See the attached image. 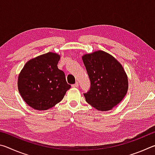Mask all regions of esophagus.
Returning <instances> with one entry per match:
<instances>
[{"instance_id":"esophagus-1","label":"esophagus","mask_w":155,"mask_h":155,"mask_svg":"<svg viewBox=\"0 0 155 155\" xmlns=\"http://www.w3.org/2000/svg\"><path fill=\"white\" fill-rule=\"evenodd\" d=\"M72 87H78V83L77 82L76 83L73 84V85H72Z\"/></svg>"}]
</instances>
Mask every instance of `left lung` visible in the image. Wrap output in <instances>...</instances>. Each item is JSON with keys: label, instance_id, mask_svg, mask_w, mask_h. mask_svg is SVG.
<instances>
[{"label": "left lung", "instance_id": "1", "mask_svg": "<svg viewBox=\"0 0 155 155\" xmlns=\"http://www.w3.org/2000/svg\"><path fill=\"white\" fill-rule=\"evenodd\" d=\"M90 78V90L83 95L85 101L98 111H108L124 98L128 78L122 65L109 53L98 51L83 56Z\"/></svg>", "mask_w": 155, "mask_h": 155}]
</instances>
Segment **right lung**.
Returning a JSON list of instances; mask_svg holds the SVG:
<instances>
[{
	"instance_id": "1",
	"label": "right lung",
	"mask_w": 155,
	"mask_h": 155,
	"mask_svg": "<svg viewBox=\"0 0 155 155\" xmlns=\"http://www.w3.org/2000/svg\"><path fill=\"white\" fill-rule=\"evenodd\" d=\"M59 59V54L48 52L29 60L20 72L18 90L32 108L40 111L51 108L71 87L65 73L57 67Z\"/></svg>"
}]
</instances>
